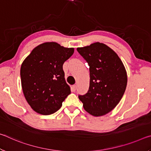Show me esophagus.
Instances as JSON below:
<instances>
[{"instance_id": "1", "label": "esophagus", "mask_w": 151, "mask_h": 151, "mask_svg": "<svg viewBox=\"0 0 151 151\" xmlns=\"http://www.w3.org/2000/svg\"><path fill=\"white\" fill-rule=\"evenodd\" d=\"M76 85H73V86H72V91H73V92H75V91H76Z\"/></svg>"}]
</instances>
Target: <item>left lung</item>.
I'll use <instances>...</instances> for the list:
<instances>
[{
	"mask_svg": "<svg viewBox=\"0 0 151 151\" xmlns=\"http://www.w3.org/2000/svg\"><path fill=\"white\" fill-rule=\"evenodd\" d=\"M89 65L90 85L85 94L78 95L86 112L95 116L111 111L121 100L127 84V75L121 60L108 46L95 42L77 48Z\"/></svg>",
	"mask_w": 151,
	"mask_h": 151,
	"instance_id": "left-lung-1",
	"label": "left lung"
}]
</instances>
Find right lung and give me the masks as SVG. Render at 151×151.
<instances>
[{
	"label": "right lung",
	"mask_w": 151,
	"mask_h": 151,
	"mask_svg": "<svg viewBox=\"0 0 151 151\" xmlns=\"http://www.w3.org/2000/svg\"><path fill=\"white\" fill-rule=\"evenodd\" d=\"M73 53V48H65L54 42H45L35 48L22 63V91L27 103L37 113H55L70 94L63 65Z\"/></svg>",
	"instance_id": "add662e5"
}]
</instances>
